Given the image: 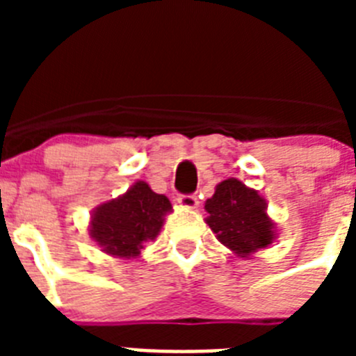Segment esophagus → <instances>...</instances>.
<instances>
[{
  "mask_svg": "<svg viewBox=\"0 0 356 356\" xmlns=\"http://www.w3.org/2000/svg\"><path fill=\"white\" fill-rule=\"evenodd\" d=\"M178 203H180V207H184V209H197V197L194 196V194H184V196L178 197Z\"/></svg>",
  "mask_w": 356,
  "mask_h": 356,
  "instance_id": "34e87169",
  "label": "esophagus"
}]
</instances>
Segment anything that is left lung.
Here are the masks:
<instances>
[{"instance_id": "obj_1", "label": "left lung", "mask_w": 356, "mask_h": 356, "mask_svg": "<svg viewBox=\"0 0 356 356\" xmlns=\"http://www.w3.org/2000/svg\"><path fill=\"white\" fill-rule=\"evenodd\" d=\"M205 221L217 241L241 259H250L278 237L266 200L237 178L217 184L213 196L205 201Z\"/></svg>"}]
</instances>
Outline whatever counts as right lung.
<instances>
[{
    "mask_svg": "<svg viewBox=\"0 0 356 356\" xmlns=\"http://www.w3.org/2000/svg\"><path fill=\"white\" fill-rule=\"evenodd\" d=\"M169 212H172L171 201L139 180L124 194L92 210L89 234L103 253L137 259L144 242L155 241L160 234Z\"/></svg>",
    "mask_w": 356,
    "mask_h": 356,
    "instance_id": "obj_1",
    "label": "right lung"
}]
</instances>
